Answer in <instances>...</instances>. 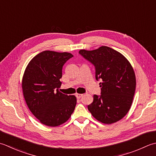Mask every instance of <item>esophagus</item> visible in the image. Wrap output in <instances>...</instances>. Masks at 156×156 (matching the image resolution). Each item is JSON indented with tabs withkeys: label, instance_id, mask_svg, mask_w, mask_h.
Returning a JSON list of instances; mask_svg holds the SVG:
<instances>
[{
	"label": "esophagus",
	"instance_id": "obj_1",
	"mask_svg": "<svg viewBox=\"0 0 156 156\" xmlns=\"http://www.w3.org/2000/svg\"><path fill=\"white\" fill-rule=\"evenodd\" d=\"M82 95H83V94H79V93L76 94V98H77V99H80V97H82Z\"/></svg>",
	"mask_w": 156,
	"mask_h": 156
}]
</instances>
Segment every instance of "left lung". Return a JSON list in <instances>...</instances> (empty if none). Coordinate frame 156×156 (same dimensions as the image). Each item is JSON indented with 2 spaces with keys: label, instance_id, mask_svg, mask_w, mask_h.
<instances>
[{
  "label": "left lung",
  "instance_id": "obj_1",
  "mask_svg": "<svg viewBox=\"0 0 156 156\" xmlns=\"http://www.w3.org/2000/svg\"><path fill=\"white\" fill-rule=\"evenodd\" d=\"M95 68L101 95L94 94L88 109L97 120L110 124L123 118L129 112L135 92L136 78L132 66L123 55L102 46L93 51H79Z\"/></svg>",
  "mask_w": 156,
  "mask_h": 156
}]
</instances>
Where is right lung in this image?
<instances>
[{
	"mask_svg": "<svg viewBox=\"0 0 156 156\" xmlns=\"http://www.w3.org/2000/svg\"><path fill=\"white\" fill-rule=\"evenodd\" d=\"M73 57L69 53L44 51L27 66L22 79L26 104L42 124L57 126L66 122L74 111L76 97L59 91L62 68Z\"/></svg>",
	"mask_w": 156,
	"mask_h": 156,
	"instance_id": "1",
	"label": "right lung"
}]
</instances>
